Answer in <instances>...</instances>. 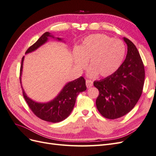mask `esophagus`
<instances>
[{
	"instance_id": "esophagus-1",
	"label": "esophagus",
	"mask_w": 156,
	"mask_h": 156,
	"mask_svg": "<svg viewBox=\"0 0 156 156\" xmlns=\"http://www.w3.org/2000/svg\"><path fill=\"white\" fill-rule=\"evenodd\" d=\"M86 85L87 88H90L93 86V82L91 81V80L87 79L86 80Z\"/></svg>"
}]
</instances>
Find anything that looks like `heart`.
Masks as SVG:
<instances>
[{
    "instance_id": "obj_1",
    "label": "heart",
    "mask_w": 156,
    "mask_h": 156,
    "mask_svg": "<svg viewBox=\"0 0 156 156\" xmlns=\"http://www.w3.org/2000/svg\"><path fill=\"white\" fill-rule=\"evenodd\" d=\"M126 48L120 40L112 39L105 34L89 35L83 40L77 50L73 51L75 66L82 70L87 66L90 60V76L99 74L108 77L119 68L124 60Z\"/></svg>"
}]
</instances>
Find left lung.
<instances>
[{"instance_id": "8db88e82", "label": "left lung", "mask_w": 156, "mask_h": 156, "mask_svg": "<svg viewBox=\"0 0 156 156\" xmlns=\"http://www.w3.org/2000/svg\"><path fill=\"white\" fill-rule=\"evenodd\" d=\"M127 53L124 62L114 73L94 85L99 90L96 104L98 111L108 119H116L131 111L142 94L144 67L133 42L124 37Z\"/></svg>"}]
</instances>
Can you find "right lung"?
Masks as SVG:
<instances>
[{
  "label": "right lung",
  "mask_w": 156,
  "mask_h": 156,
  "mask_svg": "<svg viewBox=\"0 0 156 156\" xmlns=\"http://www.w3.org/2000/svg\"><path fill=\"white\" fill-rule=\"evenodd\" d=\"M49 37L55 38L53 35H51V33L48 32H45L37 40L35 44H33L27 50L25 54L31 53V52L36 50L40 46L46 43L48 40ZM56 39L58 41L62 40V39L60 38V37H56ZM24 57L25 56H23L22 58L20 69V78L21 84V77L22 75ZM22 90L23 97H24L26 102L36 116L43 120L56 123V122L65 120L70 115L74 107L78 94L80 92L85 91L87 90V87L84 77H80L74 81L68 83L58 94V96H56L53 100L47 103H38L31 100L27 96L23 87Z\"/></svg>",
  "instance_id": "obj_1"
}]
</instances>
